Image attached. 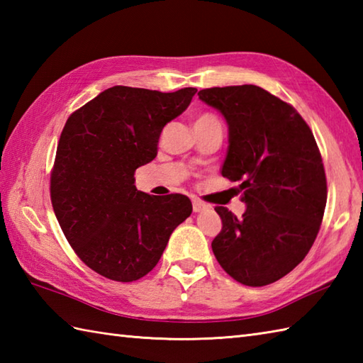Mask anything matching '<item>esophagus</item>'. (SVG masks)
I'll list each match as a JSON object with an SVG mask.
<instances>
[{
    "label": "esophagus",
    "instance_id": "esophagus-1",
    "mask_svg": "<svg viewBox=\"0 0 363 363\" xmlns=\"http://www.w3.org/2000/svg\"><path fill=\"white\" fill-rule=\"evenodd\" d=\"M191 204H194V212H203V211L207 209V206L204 203L199 201V199H194V201H191Z\"/></svg>",
    "mask_w": 363,
    "mask_h": 363
}]
</instances>
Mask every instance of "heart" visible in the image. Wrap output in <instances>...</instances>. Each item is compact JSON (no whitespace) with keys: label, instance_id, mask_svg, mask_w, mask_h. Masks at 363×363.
Instances as JSON below:
<instances>
[{"label":"heart","instance_id":"obj_1","mask_svg":"<svg viewBox=\"0 0 363 363\" xmlns=\"http://www.w3.org/2000/svg\"><path fill=\"white\" fill-rule=\"evenodd\" d=\"M207 121H218V120H217V117H215V115L204 112V113H199L198 117L195 118V125H196V123H207Z\"/></svg>","mask_w":363,"mask_h":363}]
</instances>
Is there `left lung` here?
<instances>
[{
	"label": "left lung",
	"instance_id": "left-lung-1",
	"mask_svg": "<svg viewBox=\"0 0 363 363\" xmlns=\"http://www.w3.org/2000/svg\"><path fill=\"white\" fill-rule=\"evenodd\" d=\"M229 126L221 174L238 182L246 211L237 218L217 206L223 221L212 251L243 285L262 287L303 260L325 215L328 182L309 125L291 104L251 84L198 91Z\"/></svg>",
	"mask_w": 363,
	"mask_h": 363
}]
</instances>
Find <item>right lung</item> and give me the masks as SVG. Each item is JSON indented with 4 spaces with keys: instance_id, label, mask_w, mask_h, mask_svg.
<instances>
[{
    "instance_id": "add662e5",
    "label": "right lung",
    "mask_w": 363,
    "mask_h": 363,
    "mask_svg": "<svg viewBox=\"0 0 363 363\" xmlns=\"http://www.w3.org/2000/svg\"><path fill=\"white\" fill-rule=\"evenodd\" d=\"M195 94V87L164 94L115 86L65 123L51 169V204L73 251L107 279L133 282L148 274L190 217L187 196L143 194L134 174L157 156L162 129Z\"/></svg>"
}]
</instances>
